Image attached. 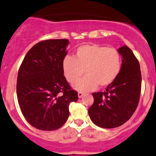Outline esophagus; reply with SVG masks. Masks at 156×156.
Here are the masks:
<instances>
[{"mask_svg": "<svg viewBox=\"0 0 156 156\" xmlns=\"http://www.w3.org/2000/svg\"><path fill=\"white\" fill-rule=\"evenodd\" d=\"M83 95H84V92H78V98H81L82 96H83Z\"/></svg>", "mask_w": 156, "mask_h": 156, "instance_id": "1", "label": "esophagus"}]
</instances>
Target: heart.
Returning a JSON list of instances; mask_svg holds the SVG:
<instances>
[{"instance_id":"1","label":"heart","mask_w":156,"mask_h":156,"mask_svg":"<svg viewBox=\"0 0 156 156\" xmlns=\"http://www.w3.org/2000/svg\"><path fill=\"white\" fill-rule=\"evenodd\" d=\"M63 72L68 82L73 83L83 75L87 76L73 84L78 91H92L99 85L108 86L118 76L121 56L116 49L96 44L81 46L75 57L66 56L62 61Z\"/></svg>"}]
</instances>
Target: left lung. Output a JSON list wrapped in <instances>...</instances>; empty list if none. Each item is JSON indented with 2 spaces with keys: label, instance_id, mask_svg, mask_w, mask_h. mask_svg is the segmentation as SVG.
Instances as JSON below:
<instances>
[{
  "label": "left lung",
  "instance_id": "8db88e82",
  "mask_svg": "<svg viewBox=\"0 0 156 156\" xmlns=\"http://www.w3.org/2000/svg\"><path fill=\"white\" fill-rule=\"evenodd\" d=\"M122 57L118 76L103 92L92 93L94 102L88 109L90 119L102 128H114L131 117L138 105L141 75L139 62L127 46L117 50Z\"/></svg>",
  "mask_w": 156,
  "mask_h": 156
}]
</instances>
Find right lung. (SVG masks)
I'll return each instance as SVG.
<instances>
[{
    "label": "right lung",
    "instance_id": "1",
    "mask_svg": "<svg viewBox=\"0 0 156 156\" xmlns=\"http://www.w3.org/2000/svg\"><path fill=\"white\" fill-rule=\"evenodd\" d=\"M69 41L48 40L34 45L26 55L17 78L21 111L33 127L54 130L69 116V105L78 99L64 76L62 61Z\"/></svg>",
    "mask_w": 156,
    "mask_h": 156
}]
</instances>
